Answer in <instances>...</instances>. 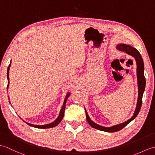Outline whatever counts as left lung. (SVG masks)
<instances>
[{"label": "left lung", "mask_w": 155, "mask_h": 155, "mask_svg": "<svg viewBox=\"0 0 155 155\" xmlns=\"http://www.w3.org/2000/svg\"><path fill=\"white\" fill-rule=\"evenodd\" d=\"M117 48L118 50H119L120 51H123L128 54L133 56V57L135 58L136 59L137 66V80H138V88H139V94H139V97H138L137 104L135 111H134L133 116L131 117V118H130V119L128 120L127 121H125L123 123L115 125V126H113L111 127H104L101 126V125H98L96 123H94V122H93L91 120V118H89V117H88L86 110H85L87 120L88 121V124L91 125V127L96 128V129H98L99 130H103L108 133L117 132V131L121 130L122 128H123L125 126H127L130 122H131L133 119L135 118V117L137 116L138 114L139 113L141 106H142L143 95V93L144 91V88H145V85H146V80L144 75V62L140 52L138 51L136 48L132 47L131 46L124 45V44L118 45L117 46Z\"/></svg>", "instance_id": "8db88e82"}]
</instances>
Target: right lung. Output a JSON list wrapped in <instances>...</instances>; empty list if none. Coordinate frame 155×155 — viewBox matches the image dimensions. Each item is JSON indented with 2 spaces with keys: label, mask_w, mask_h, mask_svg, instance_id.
I'll return each mask as SVG.
<instances>
[{
  "label": "right lung",
  "mask_w": 155,
  "mask_h": 155,
  "mask_svg": "<svg viewBox=\"0 0 155 155\" xmlns=\"http://www.w3.org/2000/svg\"><path fill=\"white\" fill-rule=\"evenodd\" d=\"M11 63H10V64L8 65V69H7V78H8L7 88L8 87V84H9V77H8V76H9V68H10V67H11ZM69 95H70V93H68L67 94V96H66V98H65L64 101V104H63V105H62V108H61V112H60V114H59L58 118L53 122V123H50V124H44V125H35V124H30V123H27V122H25H25L28 125H29V126L34 127L35 128H52V127H56V126H57V125H58L59 123H60V122L62 120V118H63V117H64V110H65V105H66V103H67V98L69 97ZM9 103H10V101H9Z\"/></svg>",
  "instance_id": "right-lung-1"
}]
</instances>
